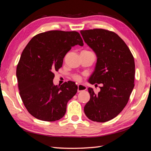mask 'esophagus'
<instances>
[{"mask_svg": "<svg viewBox=\"0 0 151 151\" xmlns=\"http://www.w3.org/2000/svg\"><path fill=\"white\" fill-rule=\"evenodd\" d=\"M87 89V87L83 84H78V92H80L82 91H85Z\"/></svg>", "mask_w": 151, "mask_h": 151, "instance_id": "1", "label": "esophagus"}]
</instances>
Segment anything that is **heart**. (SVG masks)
<instances>
[{
	"label": "heart",
	"mask_w": 151,
	"mask_h": 151,
	"mask_svg": "<svg viewBox=\"0 0 151 151\" xmlns=\"http://www.w3.org/2000/svg\"><path fill=\"white\" fill-rule=\"evenodd\" d=\"M73 79L76 81H80L81 80V77L79 75H74L73 76Z\"/></svg>",
	"instance_id": "obj_1"
}]
</instances>
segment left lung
Returning a JSON list of instances; mask_svg holds the SVG:
<instances>
[{
  "label": "left lung",
  "instance_id": "left-lung-1",
  "mask_svg": "<svg viewBox=\"0 0 151 151\" xmlns=\"http://www.w3.org/2000/svg\"><path fill=\"white\" fill-rule=\"evenodd\" d=\"M80 33L97 58L89 83L103 85L97 94L88 88L90 99L84 107L85 114L93 122H108L126 106L134 87V58L124 42L113 32L93 29Z\"/></svg>",
  "mask_w": 151,
  "mask_h": 151
}]
</instances>
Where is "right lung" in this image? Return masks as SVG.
<instances>
[{
    "mask_svg": "<svg viewBox=\"0 0 151 151\" xmlns=\"http://www.w3.org/2000/svg\"><path fill=\"white\" fill-rule=\"evenodd\" d=\"M83 45L77 32L52 30L33 37L21 54L16 68L19 95L29 114L37 119L55 122L62 118L67 103L77 92L75 82L54 85V71L62 67L71 47Z\"/></svg>",
    "mask_w": 151,
    "mask_h": 151,
    "instance_id": "right-lung-1",
    "label": "right lung"
}]
</instances>
